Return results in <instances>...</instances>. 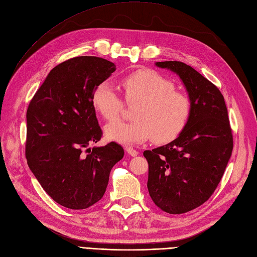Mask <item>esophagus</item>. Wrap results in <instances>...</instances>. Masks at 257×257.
Wrapping results in <instances>:
<instances>
[{
	"label": "esophagus",
	"instance_id": "obj_1",
	"mask_svg": "<svg viewBox=\"0 0 257 257\" xmlns=\"http://www.w3.org/2000/svg\"><path fill=\"white\" fill-rule=\"evenodd\" d=\"M126 151L127 153L130 155V156H132V157H137L138 155H139V151L138 150H136V149H134L132 147H126Z\"/></svg>",
	"mask_w": 257,
	"mask_h": 257
}]
</instances>
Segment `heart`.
Masks as SVG:
<instances>
[{
  "label": "heart",
  "mask_w": 257,
  "mask_h": 257,
  "mask_svg": "<svg viewBox=\"0 0 257 257\" xmlns=\"http://www.w3.org/2000/svg\"><path fill=\"white\" fill-rule=\"evenodd\" d=\"M127 104H136L132 121H114L106 127V136L117 143L132 145L153 139L164 143L175 139L191 117L192 100L175 83L160 73L140 69L120 80ZM125 101L108 81H101L92 94L94 109L106 120L119 117Z\"/></svg>",
  "instance_id": "heart-1"
}]
</instances>
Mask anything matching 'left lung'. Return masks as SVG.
Instances as JSON below:
<instances>
[{
    "label": "left lung",
    "mask_w": 257,
    "mask_h": 257,
    "mask_svg": "<svg viewBox=\"0 0 257 257\" xmlns=\"http://www.w3.org/2000/svg\"><path fill=\"white\" fill-rule=\"evenodd\" d=\"M177 73L192 100V114L169 144L144 151L149 195L168 214H183L214 194L233 150V134L221 92L181 61L156 63Z\"/></svg>",
    "instance_id": "8db88e82"
}]
</instances>
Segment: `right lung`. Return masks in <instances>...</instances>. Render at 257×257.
<instances>
[{"label":"right lung","mask_w":257,"mask_h":257,"mask_svg":"<svg viewBox=\"0 0 257 257\" xmlns=\"http://www.w3.org/2000/svg\"><path fill=\"white\" fill-rule=\"evenodd\" d=\"M115 70V64L99 57H74L55 66L28 104V167L47 195L71 210L100 200L112 167L123 157L115 142L88 148L102 137L93 91Z\"/></svg>","instance_id":"obj_1"}]
</instances>
